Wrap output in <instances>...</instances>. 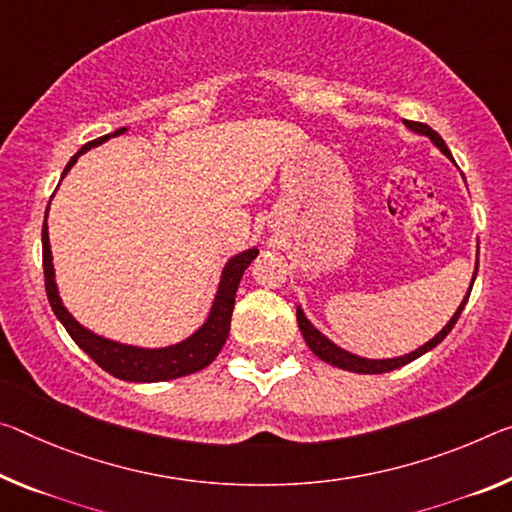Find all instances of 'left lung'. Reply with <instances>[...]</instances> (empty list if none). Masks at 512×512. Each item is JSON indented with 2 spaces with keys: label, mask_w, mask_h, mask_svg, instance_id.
<instances>
[{
  "label": "left lung",
  "mask_w": 512,
  "mask_h": 512,
  "mask_svg": "<svg viewBox=\"0 0 512 512\" xmlns=\"http://www.w3.org/2000/svg\"><path fill=\"white\" fill-rule=\"evenodd\" d=\"M405 125H408L412 132H419V134L428 136V139H431L437 145V148H440L446 154V157L451 159L449 148H446L444 139L435 132V129H431V127L424 125V123H415V120H405ZM476 271H478V262H476ZM474 280H476V273H474ZM472 285H474V282H472ZM469 294H472V289L467 291V296H465V300H462V305L458 307V312L451 316V321L446 323V326L440 332H437V335L431 339V342L424 344V346H419L417 351H412L408 355H401V358H392V360H364V358H358V355L344 351V348L335 346L328 337H323L321 332L316 330L312 323L305 319V314H303V310H300V307L296 310V319H298V328H300V332H303L307 346L312 348V353L316 355V358H321L323 362L332 364V367H339V369H346V371H353V373H385V371L399 369V367H403V364H408L412 360H417L419 355L428 353V351H431V348H435L437 344H440L442 339L453 330V326H456L458 316L462 314V307H465Z\"/></svg>",
  "instance_id": "obj_1"
}]
</instances>
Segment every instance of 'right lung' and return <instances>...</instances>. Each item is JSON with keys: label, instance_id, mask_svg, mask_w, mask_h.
I'll return each instance as SVG.
<instances>
[{"label": "right lung", "instance_id": "add662e5", "mask_svg": "<svg viewBox=\"0 0 512 512\" xmlns=\"http://www.w3.org/2000/svg\"><path fill=\"white\" fill-rule=\"evenodd\" d=\"M123 132L125 127H120L113 134L100 136V139L86 143L84 148H81L75 157L68 161L63 175L72 168L79 154H84L86 150H91L93 145H100L107 139H111V136H118ZM255 257H257V248H250L246 253H239L237 257H232L230 262L225 264L221 285H218V294L212 305V312H209V319L205 321V326H202L198 332H193L189 339L166 348L125 346L118 342H109V339L97 337L91 330L81 328L79 323L68 314L66 307H63L59 291H56V282H54L52 250H50V237H47V212H45L43 271H45L47 300H50L54 314L59 316L63 328L68 330V335L75 339V344L81 348V351L88 353V358H91L95 364H100L104 371H109L111 376H116L120 380H129V383H159V380L182 378V376H189V373L205 369L207 364H212L216 355L221 353V348L227 339V332H230L234 298H237L241 275Z\"/></svg>", "mask_w": 512, "mask_h": 512}]
</instances>
